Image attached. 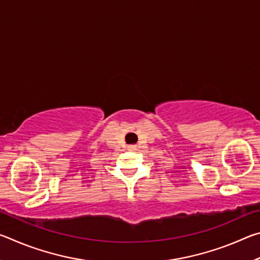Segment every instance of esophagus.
<instances>
[{"instance_id":"1","label":"esophagus","mask_w":260,"mask_h":260,"mask_svg":"<svg viewBox=\"0 0 260 260\" xmlns=\"http://www.w3.org/2000/svg\"><path fill=\"white\" fill-rule=\"evenodd\" d=\"M128 148H129V150H134V149H135L136 147H135V146H129Z\"/></svg>"}]
</instances>
